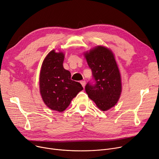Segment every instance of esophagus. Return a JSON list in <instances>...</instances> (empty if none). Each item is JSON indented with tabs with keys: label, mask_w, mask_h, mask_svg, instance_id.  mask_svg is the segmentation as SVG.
I'll list each match as a JSON object with an SVG mask.
<instances>
[{
	"label": "esophagus",
	"mask_w": 159,
	"mask_h": 159,
	"mask_svg": "<svg viewBox=\"0 0 159 159\" xmlns=\"http://www.w3.org/2000/svg\"><path fill=\"white\" fill-rule=\"evenodd\" d=\"M80 84H82V87H83V88H84V87H85V86H86V81L82 80V81H80Z\"/></svg>",
	"instance_id": "34e87169"
}]
</instances>
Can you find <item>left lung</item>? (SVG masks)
<instances>
[{"label":"left lung","instance_id":"obj_1","mask_svg":"<svg viewBox=\"0 0 159 159\" xmlns=\"http://www.w3.org/2000/svg\"><path fill=\"white\" fill-rule=\"evenodd\" d=\"M84 56L94 82L86 84V92L101 111H106L117 103L121 93V75L114 56L109 48L97 46Z\"/></svg>","mask_w":159,"mask_h":159}]
</instances>
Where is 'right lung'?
I'll return each mask as SVG.
<instances>
[{
	"label": "right lung",
	"mask_w": 159,
	"mask_h": 159,
	"mask_svg": "<svg viewBox=\"0 0 159 159\" xmlns=\"http://www.w3.org/2000/svg\"><path fill=\"white\" fill-rule=\"evenodd\" d=\"M65 54L50 51L45 58L39 75V91L45 104L52 110L64 111L71 100L83 89L71 80V73L63 67Z\"/></svg>",
	"instance_id": "right-lung-1"
}]
</instances>
